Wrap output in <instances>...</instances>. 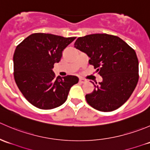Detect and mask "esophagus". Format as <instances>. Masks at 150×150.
I'll return each mask as SVG.
<instances>
[{
	"mask_svg": "<svg viewBox=\"0 0 150 150\" xmlns=\"http://www.w3.org/2000/svg\"><path fill=\"white\" fill-rule=\"evenodd\" d=\"M79 82L81 83H85L87 82V80L84 79V78H79Z\"/></svg>",
	"mask_w": 150,
	"mask_h": 150,
	"instance_id": "esophagus-1",
	"label": "esophagus"
}]
</instances>
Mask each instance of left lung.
I'll use <instances>...</instances> for the list:
<instances>
[{
    "mask_svg": "<svg viewBox=\"0 0 150 150\" xmlns=\"http://www.w3.org/2000/svg\"><path fill=\"white\" fill-rule=\"evenodd\" d=\"M90 58L102 81L86 95L88 104L102 112L117 110L125 103L139 81V61L135 51L117 36L103 34L80 37L74 44Z\"/></svg>",
    "mask_w": 150,
    "mask_h": 150,
    "instance_id": "1",
    "label": "left lung"
}]
</instances>
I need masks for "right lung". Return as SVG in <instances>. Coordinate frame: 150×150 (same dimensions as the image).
<instances>
[{
	"label": "right lung",
	"mask_w": 150,
	"mask_h": 150,
	"mask_svg": "<svg viewBox=\"0 0 150 150\" xmlns=\"http://www.w3.org/2000/svg\"><path fill=\"white\" fill-rule=\"evenodd\" d=\"M75 37L64 38L48 33H33L16 46L13 54L15 82L25 99L35 107L51 110L59 107L67 99L78 77L56 78L54 64Z\"/></svg>",
	"instance_id": "add662e5"
}]
</instances>
